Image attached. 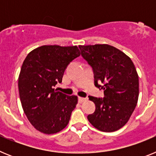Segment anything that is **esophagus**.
Listing matches in <instances>:
<instances>
[{"label": "esophagus", "mask_w": 156, "mask_h": 156, "mask_svg": "<svg viewBox=\"0 0 156 156\" xmlns=\"http://www.w3.org/2000/svg\"><path fill=\"white\" fill-rule=\"evenodd\" d=\"M78 101H79L80 103H82V102H83V101H87V98H86L79 97L78 98Z\"/></svg>", "instance_id": "esophagus-1"}]
</instances>
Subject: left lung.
I'll return each mask as SVG.
<instances>
[{"mask_svg":"<svg viewBox=\"0 0 156 156\" xmlns=\"http://www.w3.org/2000/svg\"><path fill=\"white\" fill-rule=\"evenodd\" d=\"M81 56L93 69L94 85L104 90V98L89 96L95 104L89 122L103 132L120 129L137 105L139 80L131 59L108 44L80 45Z\"/></svg>","mask_w":156,"mask_h":156,"instance_id":"left-lung-1","label":"left lung"}]
</instances>
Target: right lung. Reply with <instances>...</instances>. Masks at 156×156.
I'll return each instance as SVG.
<instances>
[{
  "label": "right lung",
  "instance_id": "right-lung-1",
  "mask_svg": "<svg viewBox=\"0 0 156 156\" xmlns=\"http://www.w3.org/2000/svg\"><path fill=\"white\" fill-rule=\"evenodd\" d=\"M80 55L76 46L44 45L25 58L19 76V97L29 121L39 131L51 134L68 125L77 96L57 91L55 87Z\"/></svg>",
  "mask_w": 156,
  "mask_h": 156
}]
</instances>
